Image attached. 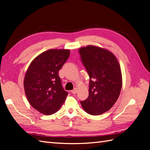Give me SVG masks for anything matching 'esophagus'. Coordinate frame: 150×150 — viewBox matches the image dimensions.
<instances>
[{
  "label": "esophagus",
  "mask_w": 150,
  "mask_h": 150,
  "mask_svg": "<svg viewBox=\"0 0 150 150\" xmlns=\"http://www.w3.org/2000/svg\"><path fill=\"white\" fill-rule=\"evenodd\" d=\"M72 94H76V93H77V89L76 88H74V89L72 90V91H71Z\"/></svg>",
  "instance_id": "1"
}]
</instances>
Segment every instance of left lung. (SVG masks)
Masks as SVG:
<instances>
[{
  "mask_svg": "<svg viewBox=\"0 0 150 150\" xmlns=\"http://www.w3.org/2000/svg\"><path fill=\"white\" fill-rule=\"evenodd\" d=\"M89 76V96L81 102L87 113L99 115L109 110L120 95L122 75L116 56L105 48L88 45L79 50Z\"/></svg>",
  "mask_w": 150,
  "mask_h": 150,
  "instance_id": "8db88e82",
  "label": "left lung"
}]
</instances>
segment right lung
I'll return each mask as SVG.
<instances>
[{"label":"right lung","mask_w":150,"mask_h":150,"mask_svg":"<svg viewBox=\"0 0 150 150\" xmlns=\"http://www.w3.org/2000/svg\"><path fill=\"white\" fill-rule=\"evenodd\" d=\"M68 49H50L30 62L23 81L25 95L38 112L51 115L60 109L68 93L62 88L59 71L68 60Z\"/></svg>","instance_id":"obj_1"}]
</instances>
